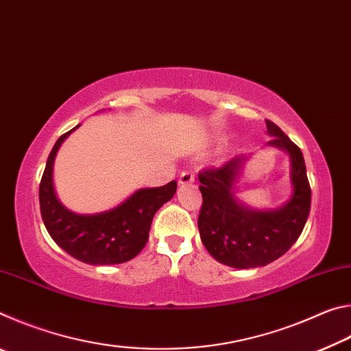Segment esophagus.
I'll list each match as a JSON object with an SVG mask.
<instances>
[{
    "label": "esophagus",
    "mask_w": 351,
    "mask_h": 351,
    "mask_svg": "<svg viewBox=\"0 0 351 351\" xmlns=\"http://www.w3.org/2000/svg\"><path fill=\"white\" fill-rule=\"evenodd\" d=\"M193 181H195V173H193V171L186 170V171H182V173L180 175V184H190V182H193Z\"/></svg>",
    "instance_id": "1"
}]
</instances>
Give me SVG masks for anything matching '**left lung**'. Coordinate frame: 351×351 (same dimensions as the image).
<instances>
[{"label": "left lung", "mask_w": 351, "mask_h": 351, "mask_svg": "<svg viewBox=\"0 0 351 351\" xmlns=\"http://www.w3.org/2000/svg\"><path fill=\"white\" fill-rule=\"evenodd\" d=\"M268 145L288 152L293 197L276 210H252L235 198L234 186L246 156H235L219 169L199 171L203 207L198 217L201 241L213 258L232 268L266 266L288 251L305 228L311 189L300 148L266 119Z\"/></svg>", "instance_id": "8db88e82"}]
</instances>
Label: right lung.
Returning a JSON list of instances; mask_svg holds the SVG:
<instances>
[{"label":"right lung","mask_w":351,"mask_h":351,"mask_svg":"<svg viewBox=\"0 0 351 351\" xmlns=\"http://www.w3.org/2000/svg\"><path fill=\"white\" fill-rule=\"evenodd\" d=\"M79 127V125H77ZM62 134L47 158L40 182V212L47 232L63 251L90 265H117L134 258L148 240L152 219L176 192V181L162 187L141 189L108 212L77 215L58 201L52 170L62 142L77 128Z\"/></svg>","instance_id":"obj_1"}]
</instances>
